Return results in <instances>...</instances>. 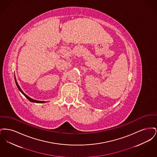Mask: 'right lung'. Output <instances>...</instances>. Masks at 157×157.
<instances>
[{"label":"right lung","mask_w":157,"mask_h":157,"mask_svg":"<svg viewBox=\"0 0 157 157\" xmlns=\"http://www.w3.org/2000/svg\"><path fill=\"white\" fill-rule=\"evenodd\" d=\"M15 82H16V86H17V87L18 88V89L21 92V93L29 101H30V102H35V103H39V104H41V103H45V102H46V101H37V100H35V99H32V98H31L29 97H28L27 95H26L22 91V90H21V88H20V86H19V85H18V83H17V82L16 81V77H15Z\"/></svg>","instance_id":"1"}]
</instances>
